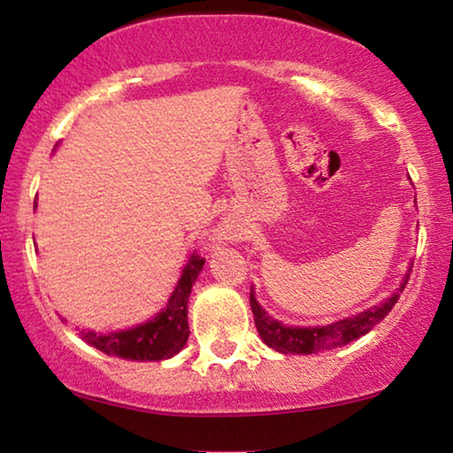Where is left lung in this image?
Segmentation results:
<instances>
[{
  "label": "left lung",
  "mask_w": 453,
  "mask_h": 453,
  "mask_svg": "<svg viewBox=\"0 0 453 453\" xmlns=\"http://www.w3.org/2000/svg\"><path fill=\"white\" fill-rule=\"evenodd\" d=\"M408 280L410 273L406 275L400 289L406 288ZM397 298H400V294H394L383 304L372 306V309L360 312V315L343 319V321L325 325V327H289V325L275 321L273 317H269L261 309V304L255 298V289L250 288V309L252 315H255L258 335L263 337V342L269 348H273L281 354H312L319 352V349H334L346 346V343L358 340L360 335L369 334L377 323H381L389 315V311L395 306Z\"/></svg>",
  "instance_id": "1"
}]
</instances>
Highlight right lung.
Segmentation results:
<instances>
[{"label": "right lung", "instance_id": "add662e5", "mask_svg": "<svg viewBox=\"0 0 453 453\" xmlns=\"http://www.w3.org/2000/svg\"><path fill=\"white\" fill-rule=\"evenodd\" d=\"M204 258L192 252L188 263L182 271L170 303L153 321L138 325L134 329L118 331V334L96 335L93 331L82 335V340L95 346L107 357H118L126 360H164L172 358L188 342V296L192 283L201 273Z\"/></svg>", "mask_w": 453, "mask_h": 453}]
</instances>
